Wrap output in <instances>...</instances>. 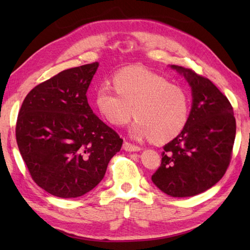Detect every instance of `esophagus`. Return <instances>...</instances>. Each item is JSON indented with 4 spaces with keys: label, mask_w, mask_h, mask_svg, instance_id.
I'll list each match as a JSON object with an SVG mask.
<instances>
[{
    "label": "esophagus",
    "mask_w": 250,
    "mask_h": 250,
    "mask_svg": "<svg viewBox=\"0 0 250 250\" xmlns=\"http://www.w3.org/2000/svg\"><path fill=\"white\" fill-rule=\"evenodd\" d=\"M124 149L125 151H129V152H133V151H140L141 147L138 146H134L132 143H130L128 141H125L124 143Z\"/></svg>",
    "instance_id": "1"
}]
</instances>
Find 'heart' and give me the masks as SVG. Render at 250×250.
Wrapping results in <instances>:
<instances>
[{"mask_svg": "<svg viewBox=\"0 0 250 250\" xmlns=\"http://www.w3.org/2000/svg\"><path fill=\"white\" fill-rule=\"evenodd\" d=\"M115 89L107 84L96 92V104L101 115L117 126L128 124L135 138L155 142L167 141L179 134L189 115V96L183 87L168 83L162 76L146 69L131 67L113 77Z\"/></svg>", "mask_w": 250, "mask_h": 250, "instance_id": "obj_1", "label": "heart"}]
</instances>
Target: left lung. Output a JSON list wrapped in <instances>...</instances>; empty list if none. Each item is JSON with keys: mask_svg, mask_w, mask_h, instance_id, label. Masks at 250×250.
<instances>
[{"mask_svg": "<svg viewBox=\"0 0 250 250\" xmlns=\"http://www.w3.org/2000/svg\"><path fill=\"white\" fill-rule=\"evenodd\" d=\"M171 67L188 80L193 104L182 132L163 146L152 181L167 195L188 197L210 188L226 173L236 120L229 100L208 78L181 66Z\"/></svg>", "mask_w": 250, "mask_h": 250, "instance_id": "obj_1", "label": "left lung"}]
</instances>
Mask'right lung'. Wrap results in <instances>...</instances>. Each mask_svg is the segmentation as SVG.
Returning a JSON list of instances; mask_svg holds the SVG:
<instances>
[{"label":"right lung","mask_w":250,"mask_h":250,"mask_svg":"<svg viewBox=\"0 0 250 250\" xmlns=\"http://www.w3.org/2000/svg\"><path fill=\"white\" fill-rule=\"evenodd\" d=\"M98 62L62 70L28 92L15 135L33 181L54 196L78 197L104 179L124 140L97 117L87 89Z\"/></svg>","instance_id":"add662e5"}]
</instances>
